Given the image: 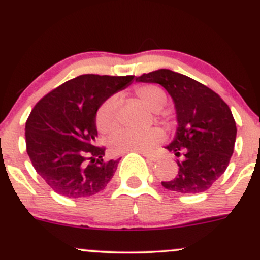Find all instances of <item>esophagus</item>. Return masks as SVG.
<instances>
[{
	"label": "esophagus",
	"instance_id": "obj_1",
	"mask_svg": "<svg viewBox=\"0 0 260 260\" xmlns=\"http://www.w3.org/2000/svg\"><path fill=\"white\" fill-rule=\"evenodd\" d=\"M142 154H143L144 157L147 158V159H148V160H151V162H157V160H158V157H157V155H154V154H151V153L142 152Z\"/></svg>",
	"mask_w": 260,
	"mask_h": 260
}]
</instances>
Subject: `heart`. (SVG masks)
<instances>
[{
    "label": "heart",
    "instance_id": "b5f03b06",
    "mask_svg": "<svg viewBox=\"0 0 260 260\" xmlns=\"http://www.w3.org/2000/svg\"><path fill=\"white\" fill-rule=\"evenodd\" d=\"M135 93L151 111H154L158 116L166 118V116H162L159 112L167 102V94L162 87L157 84H142L135 89ZM118 107L119 102L116 95L107 98L98 107L95 113V125L100 132L112 135L118 129ZM163 138L165 133L159 128H151L143 132L124 129L111 139V147L114 153L149 151Z\"/></svg>",
    "mask_w": 260,
    "mask_h": 260
}]
</instances>
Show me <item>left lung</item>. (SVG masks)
Segmentation results:
<instances>
[{
    "label": "left lung",
    "mask_w": 260,
    "mask_h": 260,
    "mask_svg": "<svg viewBox=\"0 0 260 260\" xmlns=\"http://www.w3.org/2000/svg\"><path fill=\"white\" fill-rule=\"evenodd\" d=\"M136 81L163 86L176 106L178 127L166 148L178 158L179 171L162 185L180 194L206 192L225 172L233 154L237 125L231 108L201 82L171 70L143 73Z\"/></svg>",
    "instance_id": "left-lung-1"
}]
</instances>
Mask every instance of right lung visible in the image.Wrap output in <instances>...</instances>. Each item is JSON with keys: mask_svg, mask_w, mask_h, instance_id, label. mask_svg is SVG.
<instances>
[{"mask_svg": "<svg viewBox=\"0 0 260 260\" xmlns=\"http://www.w3.org/2000/svg\"><path fill=\"white\" fill-rule=\"evenodd\" d=\"M133 78L82 75L36 103L26 122L27 154L54 192L67 198L94 196L112 179L119 159L105 160L106 148L95 146V113Z\"/></svg>", "mask_w": 260, "mask_h": 260, "instance_id": "1", "label": "right lung"}]
</instances>
